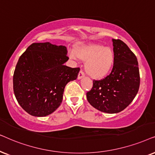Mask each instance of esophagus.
<instances>
[{
    "instance_id": "34e87169",
    "label": "esophagus",
    "mask_w": 155,
    "mask_h": 155,
    "mask_svg": "<svg viewBox=\"0 0 155 155\" xmlns=\"http://www.w3.org/2000/svg\"><path fill=\"white\" fill-rule=\"evenodd\" d=\"M83 77H84V72L82 71H80L79 74H78L77 79H81Z\"/></svg>"
}]
</instances>
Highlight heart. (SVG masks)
<instances>
[{
	"label": "heart",
	"mask_w": 155,
	"mask_h": 155,
	"mask_svg": "<svg viewBox=\"0 0 155 155\" xmlns=\"http://www.w3.org/2000/svg\"><path fill=\"white\" fill-rule=\"evenodd\" d=\"M72 59L86 61L85 70L91 77L101 79L112 71L115 64V52L112 48L101 44L79 45L69 54Z\"/></svg>",
	"instance_id": "heart-1"
}]
</instances>
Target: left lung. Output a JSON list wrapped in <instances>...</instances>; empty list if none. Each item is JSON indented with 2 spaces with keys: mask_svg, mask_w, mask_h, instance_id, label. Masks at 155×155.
I'll list each match as a JSON object with an SVG mask.
<instances>
[{
  "mask_svg": "<svg viewBox=\"0 0 155 155\" xmlns=\"http://www.w3.org/2000/svg\"><path fill=\"white\" fill-rule=\"evenodd\" d=\"M115 64L111 73L104 79L94 81L86 94L89 104L97 110L117 113L133 101L140 87V72L137 57L120 40L113 39Z\"/></svg>",
  "mask_w": 155,
  "mask_h": 155,
  "instance_id": "8db88e82",
  "label": "left lung"
}]
</instances>
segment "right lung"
<instances>
[{
    "label": "right lung",
    "instance_id": "1",
    "mask_svg": "<svg viewBox=\"0 0 155 155\" xmlns=\"http://www.w3.org/2000/svg\"><path fill=\"white\" fill-rule=\"evenodd\" d=\"M65 46L32 43L20 57L13 74V91L20 106L31 115L47 116L56 110L68 82L79 68L64 65L69 57Z\"/></svg>",
    "mask_w": 155,
    "mask_h": 155
}]
</instances>
